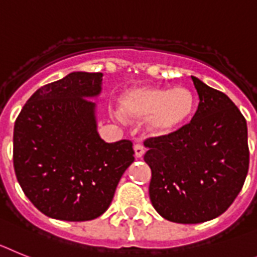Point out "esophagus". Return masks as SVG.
<instances>
[{
    "mask_svg": "<svg viewBox=\"0 0 257 257\" xmlns=\"http://www.w3.org/2000/svg\"><path fill=\"white\" fill-rule=\"evenodd\" d=\"M135 154H136V158H142L145 154V149L142 145L137 144L135 145Z\"/></svg>",
    "mask_w": 257,
    "mask_h": 257,
    "instance_id": "1",
    "label": "esophagus"
}]
</instances>
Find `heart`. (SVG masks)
I'll return each mask as SVG.
<instances>
[{"label": "heart", "mask_w": 257, "mask_h": 257, "mask_svg": "<svg viewBox=\"0 0 257 257\" xmlns=\"http://www.w3.org/2000/svg\"><path fill=\"white\" fill-rule=\"evenodd\" d=\"M120 113L129 121L145 119V129L153 137L177 132L189 121L195 107L190 89L176 86H136L126 90L119 102Z\"/></svg>", "instance_id": "1"}]
</instances>
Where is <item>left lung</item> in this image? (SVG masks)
<instances>
[{
    "mask_svg": "<svg viewBox=\"0 0 257 257\" xmlns=\"http://www.w3.org/2000/svg\"><path fill=\"white\" fill-rule=\"evenodd\" d=\"M191 80L199 95L191 121L145 141L151 203L160 216L178 224L222 215L242 190L249 164L244 116L222 91Z\"/></svg>",
    "mask_w": 257,
    "mask_h": 257,
    "instance_id": "8db88e82",
    "label": "left lung"
}]
</instances>
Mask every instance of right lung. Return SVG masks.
<instances>
[{"label": "right lung", "instance_id": "add662e5", "mask_svg": "<svg viewBox=\"0 0 257 257\" xmlns=\"http://www.w3.org/2000/svg\"><path fill=\"white\" fill-rule=\"evenodd\" d=\"M101 72H72L35 91L14 125L18 182L44 215L88 221L106 212L116 186L135 160L129 140L99 137L95 103Z\"/></svg>", "mask_w": 257, "mask_h": 257}]
</instances>
